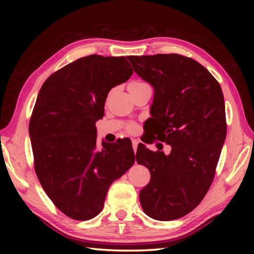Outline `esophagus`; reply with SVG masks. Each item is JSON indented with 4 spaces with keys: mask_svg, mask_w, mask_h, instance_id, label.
Listing matches in <instances>:
<instances>
[{
    "mask_svg": "<svg viewBox=\"0 0 254 254\" xmlns=\"http://www.w3.org/2000/svg\"><path fill=\"white\" fill-rule=\"evenodd\" d=\"M132 145H133L134 153H136V150H137V145H138V141H137V139H132Z\"/></svg>",
    "mask_w": 254,
    "mask_h": 254,
    "instance_id": "34e87169",
    "label": "esophagus"
}]
</instances>
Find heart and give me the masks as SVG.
Returning a JSON list of instances; mask_svg holds the SVG:
<instances>
[{"label":"heart","mask_w":254,"mask_h":254,"mask_svg":"<svg viewBox=\"0 0 254 254\" xmlns=\"http://www.w3.org/2000/svg\"><path fill=\"white\" fill-rule=\"evenodd\" d=\"M144 83H142V82H136V80H135V82H131L130 84H128V86H127V87H135V86H139V85H143Z\"/></svg>","instance_id":"1"}]
</instances>
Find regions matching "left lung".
<instances>
[{
    "mask_svg": "<svg viewBox=\"0 0 254 254\" xmlns=\"http://www.w3.org/2000/svg\"><path fill=\"white\" fill-rule=\"evenodd\" d=\"M127 59L154 88L146 121L150 135L171 146L166 155L138 145L137 164L150 172L139 202L153 219H178L201 203L213 182L227 132L223 91L190 58L172 53Z\"/></svg>",
    "mask_w": 254,
    "mask_h": 254,
    "instance_id": "obj_1",
    "label": "left lung"
}]
</instances>
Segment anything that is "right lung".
<instances>
[{"label": "right lung", "mask_w": 254, "mask_h": 254, "mask_svg": "<svg viewBox=\"0 0 254 254\" xmlns=\"http://www.w3.org/2000/svg\"><path fill=\"white\" fill-rule=\"evenodd\" d=\"M132 74L124 57L91 55L52 74L38 94L29 122L35 170L53 204L73 219L97 216L111 183L135 160L128 138L97 147L95 127L108 93Z\"/></svg>", "instance_id": "obj_1"}]
</instances>
